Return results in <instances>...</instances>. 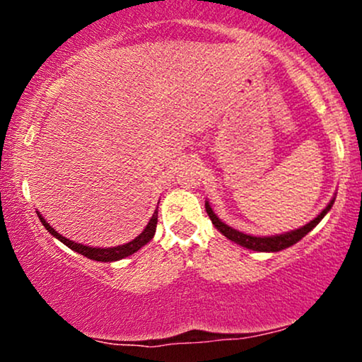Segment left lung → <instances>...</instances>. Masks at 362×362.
Instances as JSON below:
<instances>
[{"label": "left lung", "mask_w": 362, "mask_h": 362, "mask_svg": "<svg viewBox=\"0 0 362 362\" xmlns=\"http://www.w3.org/2000/svg\"><path fill=\"white\" fill-rule=\"evenodd\" d=\"M334 201L335 199H332L330 202H328V206L325 209L320 213L317 218L313 219V221H310L308 224H305V226L298 228V230H293V231H288V233H282V235H272V236H252V235H247V233H242V231L235 230V228L228 226V224H224L221 219L218 218V216L214 214V211L211 209L209 202H206V213L207 216L211 218V221L216 228H218L221 233L226 236L228 240H231V242L242 245L245 248H250V250H255V252H279V250H284V248L291 247V245L298 243L303 236H306L310 233L311 230H313L317 224L322 221L323 216H325L328 211L332 209V206H334Z\"/></svg>", "instance_id": "obj_1"}]
</instances>
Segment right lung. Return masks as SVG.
I'll use <instances>...</instances> for the list:
<instances>
[{
    "mask_svg": "<svg viewBox=\"0 0 362 362\" xmlns=\"http://www.w3.org/2000/svg\"><path fill=\"white\" fill-rule=\"evenodd\" d=\"M37 214H39V211H37ZM39 219L40 223L44 224L45 230L49 231L52 236H56L59 242H62L66 245V247H69L71 250L81 253V255L88 257L91 260H97V262H115V260H120V259H126V257L132 255L134 252H138L141 247H144L149 240L155 236V231H156V223H158V209L153 213L151 219H149V223L146 224V228H144L141 233L136 236L132 242H129L126 245H119V247H110V248H95V247H88V245H81V243H74L71 240H68L66 236H62L57 233L56 230L49 224L45 219L42 218V214H39Z\"/></svg>",
    "mask_w": 362,
    "mask_h": 362,
    "instance_id": "add662e5",
    "label": "right lung"
}]
</instances>
